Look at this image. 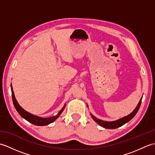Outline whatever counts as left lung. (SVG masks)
I'll use <instances>...</instances> for the list:
<instances>
[{
	"instance_id": "left-lung-1",
	"label": "left lung",
	"mask_w": 155,
	"mask_h": 155,
	"mask_svg": "<svg viewBox=\"0 0 155 155\" xmlns=\"http://www.w3.org/2000/svg\"><path fill=\"white\" fill-rule=\"evenodd\" d=\"M142 98H143V97H141L140 100L139 101V103H138L137 106L135 108H134L132 113H130L129 114H128L127 116H125L123 118H119V119H118V120H114V121H104L103 120H101V119H99V118H98L97 117H95L94 115H93L91 113V116L92 118H93V119L102 127H103L104 128H108V129H114V128H117L123 126V124L128 123V121H130L134 116H135V114H137V113L138 112V110H139V108H140ZM87 107H88V105H87Z\"/></svg>"
}]
</instances>
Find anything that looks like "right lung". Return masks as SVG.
Listing matches in <instances>:
<instances>
[{
    "label": "right lung",
    "instance_id": "add662e5",
    "mask_svg": "<svg viewBox=\"0 0 155 155\" xmlns=\"http://www.w3.org/2000/svg\"><path fill=\"white\" fill-rule=\"evenodd\" d=\"M11 92H12V98L13 104H14V106L16 108V110H17L18 114L21 115L23 118H25V120L28 121L29 123H31L35 125H37V126H45V125H48L49 124L53 123V122L56 119H57L58 117L60 116L61 114L62 113V111L64 110L65 108L66 104H64V107L62 108V109L59 111L58 114L57 115H55V116H52L48 118H42V117L36 116V115H34L30 113H28L27 111H26L24 108H22L21 106H20V104L18 103V102L15 98L14 91H13V89H12V84H11Z\"/></svg>",
    "mask_w": 155,
    "mask_h": 155
}]
</instances>
